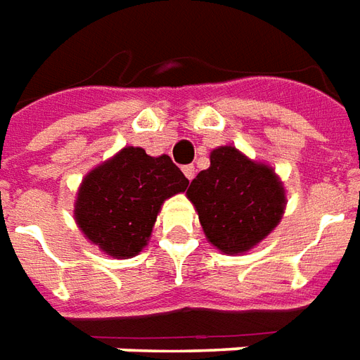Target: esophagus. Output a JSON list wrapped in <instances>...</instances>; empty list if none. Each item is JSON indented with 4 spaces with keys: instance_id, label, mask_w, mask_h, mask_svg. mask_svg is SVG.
<instances>
[{
    "instance_id": "1",
    "label": "esophagus",
    "mask_w": 360,
    "mask_h": 360,
    "mask_svg": "<svg viewBox=\"0 0 360 360\" xmlns=\"http://www.w3.org/2000/svg\"><path fill=\"white\" fill-rule=\"evenodd\" d=\"M183 173H185V177H187L188 181H193V177H195V165H185V167H183Z\"/></svg>"
}]
</instances>
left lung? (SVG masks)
Here are the masks:
<instances>
[{
    "instance_id": "obj_1",
    "label": "left lung",
    "mask_w": 360,
    "mask_h": 360,
    "mask_svg": "<svg viewBox=\"0 0 360 360\" xmlns=\"http://www.w3.org/2000/svg\"><path fill=\"white\" fill-rule=\"evenodd\" d=\"M187 198L208 243L224 255H245L260 245L278 227L287 204L274 167L231 144L212 150L210 167L191 181Z\"/></svg>"
}]
</instances>
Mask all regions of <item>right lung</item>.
I'll use <instances>...</instances> for the list:
<instances>
[{
	"label": "right lung",
	"instance_id": "right-lung-1",
	"mask_svg": "<svg viewBox=\"0 0 360 360\" xmlns=\"http://www.w3.org/2000/svg\"><path fill=\"white\" fill-rule=\"evenodd\" d=\"M187 187L167 154L154 158L141 146H125L84 175L75 221L103 255L133 258L148 245L162 204Z\"/></svg>",
	"mask_w": 360,
	"mask_h": 360
}]
</instances>
